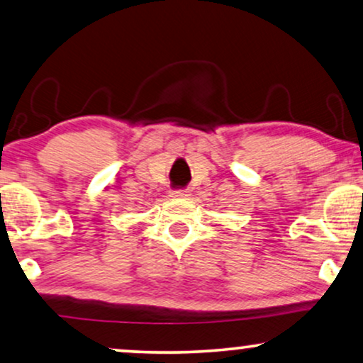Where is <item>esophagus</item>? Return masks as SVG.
<instances>
[{"mask_svg":"<svg viewBox=\"0 0 363 363\" xmlns=\"http://www.w3.org/2000/svg\"><path fill=\"white\" fill-rule=\"evenodd\" d=\"M171 196L179 197V199H187L189 196H191V191H189V189H177V191H172Z\"/></svg>","mask_w":363,"mask_h":363,"instance_id":"obj_1","label":"esophagus"}]
</instances>
